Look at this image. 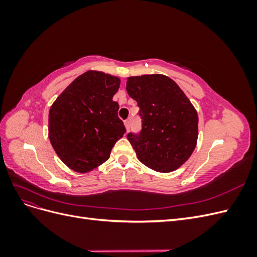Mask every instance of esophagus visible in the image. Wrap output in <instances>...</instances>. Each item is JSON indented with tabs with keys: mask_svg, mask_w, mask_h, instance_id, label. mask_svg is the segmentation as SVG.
<instances>
[{
	"mask_svg": "<svg viewBox=\"0 0 257 257\" xmlns=\"http://www.w3.org/2000/svg\"><path fill=\"white\" fill-rule=\"evenodd\" d=\"M124 125L126 127V131H130V120L124 121Z\"/></svg>",
	"mask_w": 257,
	"mask_h": 257,
	"instance_id": "34e87169",
	"label": "esophagus"
}]
</instances>
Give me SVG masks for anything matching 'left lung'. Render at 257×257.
<instances>
[{
  "mask_svg": "<svg viewBox=\"0 0 257 257\" xmlns=\"http://www.w3.org/2000/svg\"><path fill=\"white\" fill-rule=\"evenodd\" d=\"M128 95L139 107V133L127 134L143 164L170 173L189 160L195 149L198 116L178 84L164 75L130 77Z\"/></svg>",
  "mask_w": 257,
  "mask_h": 257,
  "instance_id": "8db88e82",
  "label": "left lung"
}]
</instances>
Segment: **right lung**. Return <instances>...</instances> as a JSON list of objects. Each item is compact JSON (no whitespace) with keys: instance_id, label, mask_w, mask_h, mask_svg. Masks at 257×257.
<instances>
[{"instance_id":"right-lung-1","label":"right lung","mask_w":257,"mask_h":257,"mask_svg":"<svg viewBox=\"0 0 257 257\" xmlns=\"http://www.w3.org/2000/svg\"><path fill=\"white\" fill-rule=\"evenodd\" d=\"M120 79L89 71L61 93L49 111V139L59 158L77 173H88L110 157L126 133L112 97Z\"/></svg>"}]
</instances>
